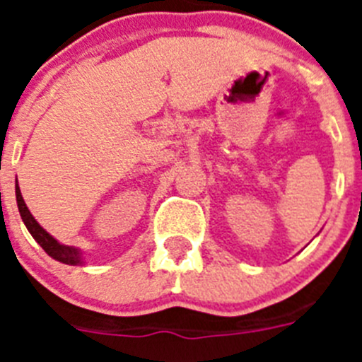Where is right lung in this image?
Returning <instances> with one entry per match:
<instances>
[{"label":"right lung","mask_w":362,"mask_h":362,"mask_svg":"<svg viewBox=\"0 0 362 362\" xmlns=\"http://www.w3.org/2000/svg\"><path fill=\"white\" fill-rule=\"evenodd\" d=\"M16 203H18L19 216L23 219L25 226H27V230L30 232V235L36 239L37 245H40L50 257L56 259V261H59V263L63 264H70V267H81V264H85V254H83L81 248L59 243L56 238H52L36 219H34V216L30 214L28 206L25 204L23 196H21V190H19L18 187V179H16Z\"/></svg>","instance_id":"right-lung-1"}]
</instances>
